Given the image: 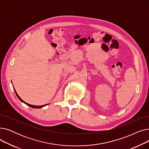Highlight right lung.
<instances>
[{
  "label": "right lung",
  "instance_id": "1",
  "mask_svg": "<svg viewBox=\"0 0 149 149\" xmlns=\"http://www.w3.org/2000/svg\"><path fill=\"white\" fill-rule=\"evenodd\" d=\"M14 91H15V94H16V95L17 96V97L19 98V99L22 101V102H23V103H24L25 104H26V105H28V106H29V107H33V108H41V107H43V106H45L46 105H43V106H33V105H31V104H28V103H25L24 101H23L20 98V97L17 95V92H15V90L14 89Z\"/></svg>",
  "mask_w": 149,
  "mask_h": 149
}]
</instances>
